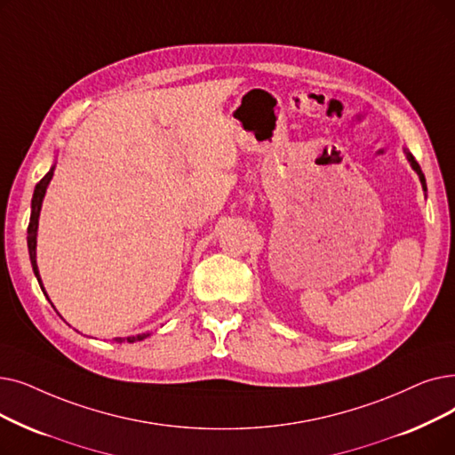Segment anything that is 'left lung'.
Masks as SVG:
<instances>
[{
	"mask_svg": "<svg viewBox=\"0 0 455 455\" xmlns=\"http://www.w3.org/2000/svg\"><path fill=\"white\" fill-rule=\"evenodd\" d=\"M405 154H407V160L411 162L412 169L419 172V176H420V182H422V186H424V189H426V179H424V174H422V169H420V165L417 164V160H414V157H412V154H409V152H405Z\"/></svg>",
	"mask_w": 455,
	"mask_h": 455,
	"instance_id": "1",
	"label": "left lung"
}]
</instances>
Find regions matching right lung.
<instances>
[{
    "instance_id": "add662e5",
    "label": "right lung",
    "mask_w": 455,
    "mask_h": 455,
    "mask_svg": "<svg viewBox=\"0 0 455 455\" xmlns=\"http://www.w3.org/2000/svg\"><path fill=\"white\" fill-rule=\"evenodd\" d=\"M52 174L53 169H50L46 172L44 179L35 186V193H33V201H31V220H29V227H28V249H29V259H31V266L35 271V276L38 279V284H41V276H38V267H36V228H38V215H41V206H43V199H44V193L46 188L52 180ZM44 291V288H43ZM148 334H137V337H128V339H116V342H137V340H143L147 339Z\"/></svg>"
}]
</instances>
